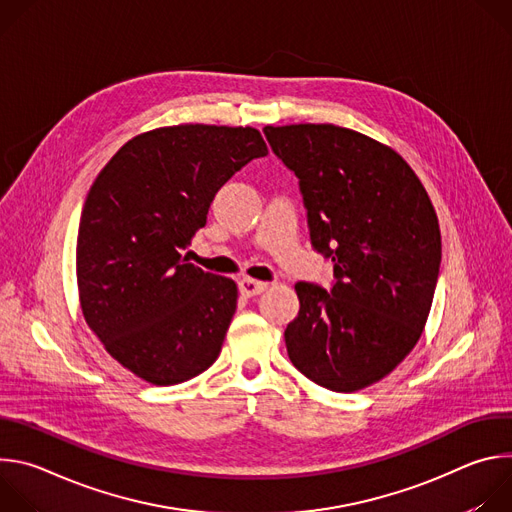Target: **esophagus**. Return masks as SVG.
<instances>
[{
  "mask_svg": "<svg viewBox=\"0 0 512 512\" xmlns=\"http://www.w3.org/2000/svg\"><path fill=\"white\" fill-rule=\"evenodd\" d=\"M239 289H241V294H243V296L253 298V296L263 294V291L267 289V283H265V281L251 279V277H243V279L239 281Z\"/></svg>",
  "mask_w": 512,
  "mask_h": 512,
  "instance_id": "34e87169",
  "label": "esophagus"
}]
</instances>
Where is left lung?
Returning a JSON list of instances; mask_svg holds the SVG:
<instances>
[{"instance_id":"1","label":"left lung","mask_w":512,"mask_h":512,"mask_svg":"<svg viewBox=\"0 0 512 512\" xmlns=\"http://www.w3.org/2000/svg\"><path fill=\"white\" fill-rule=\"evenodd\" d=\"M273 154L298 178L314 251L334 283L298 281L285 328L294 367L336 393L387 377L417 344L442 263L433 204L387 145L330 123L267 125Z\"/></svg>"}]
</instances>
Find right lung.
Returning a JSON list of instances; mask_svg holds the SVG:
<instances>
[{
	"label": "right lung",
	"mask_w": 512,
	"mask_h": 512,
	"mask_svg": "<svg viewBox=\"0 0 512 512\" xmlns=\"http://www.w3.org/2000/svg\"><path fill=\"white\" fill-rule=\"evenodd\" d=\"M263 156L253 127L174 125L129 139L93 182L77 239L81 308L139 379L178 385L221 354L237 285L186 263L182 251L216 192Z\"/></svg>",
	"instance_id": "obj_1"
}]
</instances>
